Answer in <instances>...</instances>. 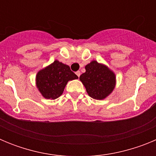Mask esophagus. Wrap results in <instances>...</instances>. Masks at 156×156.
Wrapping results in <instances>:
<instances>
[{"label": "esophagus", "mask_w": 156, "mask_h": 156, "mask_svg": "<svg viewBox=\"0 0 156 156\" xmlns=\"http://www.w3.org/2000/svg\"><path fill=\"white\" fill-rule=\"evenodd\" d=\"M76 76L78 77H80V74H81V73L80 71H77V72H76Z\"/></svg>", "instance_id": "esophagus-1"}]
</instances>
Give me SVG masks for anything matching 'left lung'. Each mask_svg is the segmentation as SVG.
Instances as JSON below:
<instances>
[{
	"mask_svg": "<svg viewBox=\"0 0 156 156\" xmlns=\"http://www.w3.org/2000/svg\"><path fill=\"white\" fill-rule=\"evenodd\" d=\"M86 72L80 80L86 88L88 95L96 100H103L113 91L116 83L115 74L108 66L95 60L85 66Z\"/></svg>",
	"mask_w": 156,
	"mask_h": 156,
	"instance_id": "1",
	"label": "left lung"
}]
</instances>
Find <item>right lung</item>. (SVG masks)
Returning <instances> with one entry per match:
<instances>
[{"label":"right lung","mask_w":156,"mask_h":156,"mask_svg":"<svg viewBox=\"0 0 156 156\" xmlns=\"http://www.w3.org/2000/svg\"><path fill=\"white\" fill-rule=\"evenodd\" d=\"M76 79L68 65L55 60L37 73L36 85L44 98L55 100L62 94L69 81Z\"/></svg>","instance_id":"add662e5"}]
</instances>
